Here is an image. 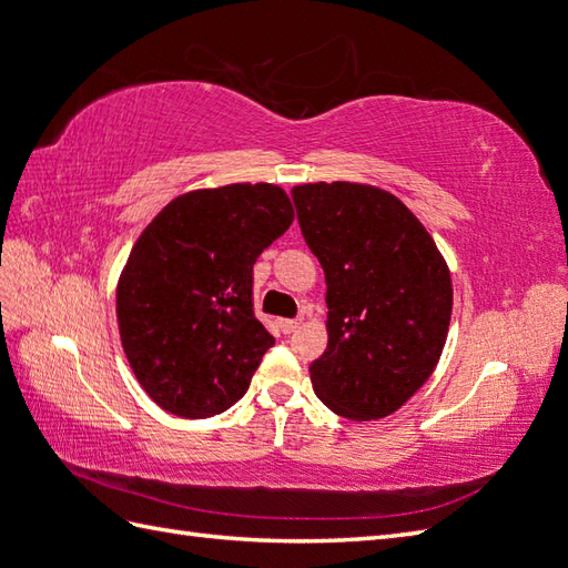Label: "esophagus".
I'll use <instances>...</instances> for the list:
<instances>
[{
	"mask_svg": "<svg viewBox=\"0 0 568 568\" xmlns=\"http://www.w3.org/2000/svg\"><path fill=\"white\" fill-rule=\"evenodd\" d=\"M297 326H300L297 320H278V328H281L283 334H293Z\"/></svg>",
	"mask_w": 568,
	"mask_h": 568,
	"instance_id": "obj_1",
	"label": "esophagus"
}]
</instances>
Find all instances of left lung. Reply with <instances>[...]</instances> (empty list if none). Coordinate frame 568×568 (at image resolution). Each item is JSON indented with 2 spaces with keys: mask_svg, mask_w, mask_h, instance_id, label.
Here are the masks:
<instances>
[{
  "mask_svg": "<svg viewBox=\"0 0 568 568\" xmlns=\"http://www.w3.org/2000/svg\"><path fill=\"white\" fill-rule=\"evenodd\" d=\"M297 220L326 278L328 344L310 365L334 414L377 420L426 385L453 314L450 268L420 220L371 183L293 189Z\"/></svg>",
  "mask_w": 568,
  "mask_h": 568,
  "instance_id": "8db88e82",
  "label": "left lung"
}]
</instances>
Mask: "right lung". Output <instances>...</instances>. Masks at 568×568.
<instances>
[{"label":"right lung","mask_w":568,"mask_h":568,"mask_svg":"<svg viewBox=\"0 0 568 568\" xmlns=\"http://www.w3.org/2000/svg\"><path fill=\"white\" fill-rule=\"evenodd\" d=\"M275 183L176 195L142 230L115 287L125 358L148 397L181 418L240 402L275 338L254 316V263L293 224Z\"/></svg>","instance_id":"right-lung-1"}]
</instances>
